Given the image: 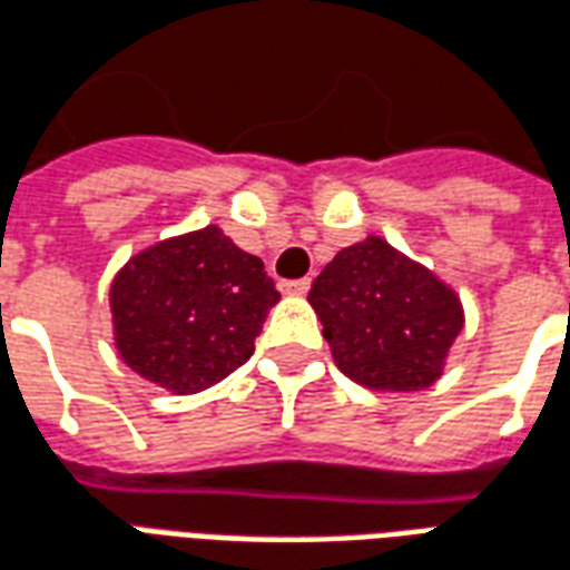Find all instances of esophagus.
Listing matches in <instances>:
<instances>
[{
	"label": "esophagus",
	"instance_id": "1",
	"mask_svg": "<svg viewBox=\"0 0 570 570\" xmlns=\"http://www.w3.org/2000/svg\"><path fill=\"white\" fill-rule=\"evenodd\" d=\"M281 289H284L286 296H305V293L311 289V281L308 277H302V281H286Z\"/></svg>",
	"mask_w": 570,
	"mask_h": 570
}]
</instances>
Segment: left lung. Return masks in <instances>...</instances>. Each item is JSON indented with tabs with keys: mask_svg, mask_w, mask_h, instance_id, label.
I'll list each match as a JSON object with an SVG mask.
<instances>
[{
	"mask_svg": "<svg viewBox=\"0 0 570 570\" xmlns=\"http://www.w3.org/2000/svg\"><path fill=\"white\" fill-rule=\"evenodd\" d=\"M308 302L335 366L387 394L436 382L464 330V305L452 286L375 235L338 249Z\"/></svg>",
	"mask_w": 570,
	"mask_h": 570,
	"instance_id": "8db88e82",
	"label": "left lung"
}]
</instances>
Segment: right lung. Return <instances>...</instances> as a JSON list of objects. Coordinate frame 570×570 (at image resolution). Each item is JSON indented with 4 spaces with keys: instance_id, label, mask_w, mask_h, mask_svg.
<instances>
[{
    "instance_id": "1",
    "label": "right lung",
    "mask_w": 570,
    "mask_h": 570,
    "mask_svg": "<svg viewBox=\"0 0 570 570\" xmlns=\"http://www.w3.org/2000/svg\"><path fill=\"white\" fill-rule=\"evenodd\" d=\"M281 293L259 256L219 225L130 256L109 286L118 357L176 396L207 391L253 357Z\"/></svg>"
}]
</instances>
